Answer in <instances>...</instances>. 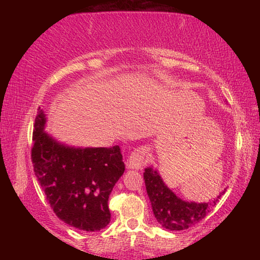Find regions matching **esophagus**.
Masks as SVG:
<instances>
[{
	"label": "esophagus",
	"mask_w": 260,
	"mask_h": 260,
	"mask_svg": "<svg viewBox=\"0 0 260 260\" xmlns=\"http://www.w3.org/2000/svg\"><path fill=\"white\" fill-rule=\"evenodd\" d=\"M146 162V151L143 148H138L131 153L128 159L126 161L127 169L140 170Z\"/></svg>",
	"instance_id": "1"
}]
</instances>
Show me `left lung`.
I'll return each instance as SVG.
<instances>
[{
	"label": "left lung",
	"instance_id": "8db88e82",
	"mask_svg": "<svg viewBox=\"0 0 260 260\" xmlns=\"http://www.w3.org/2000/svg\"><path fill=\"white\" fill-rule=\"evenodd\" d=\"M143 179L155 218L161 227L169 231H183L196 225L205 218L210 208L217 204L220 196L226 190L208 203H196L183 201L175 195L152 167L144 170Z\"/></svg>",
	"mask_w": 260,
	"mask_h": 260
}]
</instances>
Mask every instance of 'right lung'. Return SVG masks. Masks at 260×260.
<instances>
[{
    "mask_svg": "<svg viewBox=\"0 0 260 260\" xmlns=\"http://www.w3.org/2000/svg\"><path fill=\"white\" fill-rule=\"evenodd\" d=\"M39 108L33 131L32 161L38 181L57 217L80 231L96 232L111 218L108 201L125 171L120 148H76L45 132Z\"/></svg>",
    "mask_w": 260,
    "mask_h": 260,
    "instance_id": "right-lung-1",
    "label": "right lung"
}]
</instances>
